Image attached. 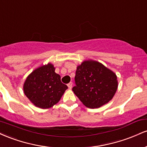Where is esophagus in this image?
Wrapping results in <instances>:
<instances>
[{
    "label": "esophagus",
    "mask_w": 147,
    "mask_h": 147,
    "mask_svg": "<svg viewBox=\"0 0 147 147\" xmlns=\"http://www.w3.org/2000/svg\"><path fill=\"white\" fill-rule=\"evenodd\" d=\"M68 87L69 89H72V82H70V83L68 84Z\"/></svg>",
    "instance_id": "obj_1"
}]
</instances>
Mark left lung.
Wrapping results in <instances>:
<instances>
[{"label":"left lung","mask_w":147,"mask_h":147,"mask_svg":"<svg viewBox=\"0 0 147 147\" xmlns=\"http://www.w3.org/2000/svg\"><path fill=\"white\" fill-rule=\"evenodd\" d=\"M76 86L72 91L88 108L96 109L107 104L117 91V76L98 61L87 60L77 66Z\"/></svg>","instance_id":"1"}]
</instances>
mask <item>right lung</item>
<instances>
[{
    "mask_svg": "<svg viewBox=\"0 0 147 147\" xmlns=\"http://www.w3.org/2000/svg\"><path fill=\"white\" fill-rule=\"evenodd\" d=\"M55 70L54 65L49 63L35 69L25 80V95L36 107L43 109L52 107L68 88Z\"/></svg>",
    "mask_w": 147,
    "mask_h": 147,
    "instance_id": "add662e5",
    "label": "right lung"
}]
</instances>
